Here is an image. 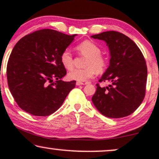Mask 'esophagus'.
<instances>
[{
	"instance_id": "1",
	"label": "esophagus",
	"mask_w": 159,
	"mask_h": 159,
	"mask_svg": "<svg viewBox=\"0 0 159 159\" xmlns=\"http://www.w3.org/2000/svg\"><path fill=\"white\" fill-rule=\"evenodd\" d=\"M85 84H87V83H83V82H78V81L76 82V85H78V86H79V85H85Z\"/></svg>"
}]
</instances>
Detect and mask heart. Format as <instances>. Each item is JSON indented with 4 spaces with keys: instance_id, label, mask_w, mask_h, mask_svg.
<instances>
[{
    "instance_id": "heart-1",
    "label": "heart",
    "mask_w": 159,
    "mask_h": 159,
    "mask_svg": "<svg viewBox=\"0 0 159 159\" xmlns=\"http://www.w3.org/2000/svg\"><path fill=\"white\" fill-rule=\"evenodd\" d=\"M78 53L86 56L84 69H75L69 72L68 78L78 82H85L92 79L97 73H102L105 71L108 60L101 52L99 45L90 40H84L75 46ZM61 64L66 69H72L73 67V57L68 49H65L61 54Z\"/></svg>"
}]
</instances>
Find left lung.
<instances>
[{
  "instance_id": "obj_1",
  "label": "left lung",
  "mask_w": 159,
  "mask_h": 159,
  "mask_svg": "<svg viewBox=\"0 0 159 159\" xmlns=\"http://www.w3.org/2000/svg\"><path fill=\"white\" fill-rule=\"evenodd\" d=\"M106 42L111 52L110 66L98 82H111L106 87L96 86L92 101L98 111L110 118L132 114L146 93L147 67L138 45L120 32L106 31L91 36Z\"/></svg>"
}]
</instances>
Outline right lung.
<instances>
[{
	"mask_svg": "<svg viewBox=\"0 0 159 159\" xmlns=\"http://www.w3.org/2000/svg\"><path fill=\"white\" fill-rule=\"evenodd\" d=\"M75 36L43 29L16 43L7 63V83L23 111L34 116H49L75 88V81L61 80L66 70L60 57Z\"/></svg>",
	"mask_w": 159,
	"mask_h": 159,
	"instance_id": "1",
	"label": "right lung"
}]
</instances>
